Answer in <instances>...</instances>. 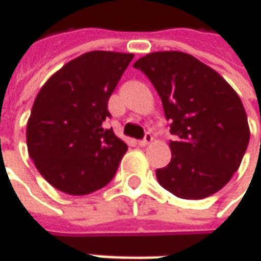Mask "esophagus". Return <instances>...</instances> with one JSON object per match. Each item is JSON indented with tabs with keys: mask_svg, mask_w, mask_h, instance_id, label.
I'll return each instance as SVG.
<instances>
[{
	"mask_svg": "<svg viewBox=\"0 0 261 261\" xmlns=\"http://www.w3.org/2000/svg\"><path fill=\"white\" fill-rule=\"evenodd\" d=\"M151 141H153V136H151L150 133H146L144 139L140 140V141H139V146H141V147H144V146H147V144H150Z\"/></svg>",
	"mask_w": 261,
	"mask_h": 261,
	"instance_id": "obj_1",
	"label": "esophagus"
}]
</instances>
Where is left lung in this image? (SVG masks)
<instances>
[{"mask_svg":"<svg viewBox=\"0 0 261 261\" xmlns=\"http://www.w3.org/2000/svg\"><path fill=\"white\" fill-rule=\"evenodd\" d=\"M156 88L170 124L172 160L156 170L159 184L184 199L218 192L237 172L250 140L247 114L237 92L214 69L184 51L139 59Z\"/></svg>","mask_w":261,"mask_h":261,"instance_id":"obj_1","label":"left lung"}]
</instances>
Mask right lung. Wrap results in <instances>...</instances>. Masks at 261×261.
Here are the masks:
<instances>
[{
	"label": "right lung",
	"instance_id": "add662e5",
	"mask_svg": "<svg viewBox=\"0 0 261 261\" xmlns=\"http://www.w3.org/2000/svg\"><path fill=\"white\" fill-rule=\"evenodd\" d=\"M131 53L88 51L43 85L27 122V148L40 175L69 195H88L111 182L127 144L103 130L108 99Z\"/></svg>",
	"mask_w": 261,
	"mask_h": 261
}]
</instances>
